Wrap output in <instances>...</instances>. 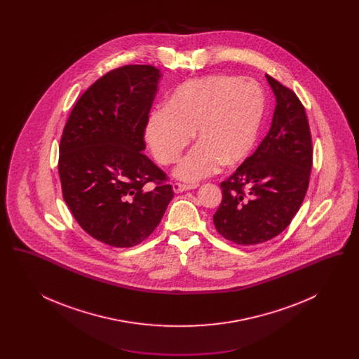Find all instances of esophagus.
<instances>
[{
  "label": "esophagus",
  "instance_id": "esophagus-1",
  "mask_svg": "<svg viewBox=\"0 0 359 359\" xmlns=\"http://www.w3.org/2000/svg\"><path fill=\"white\" fill-rule=\"evenodd\" d=\"M198 187V184H183V183H173L172 184V189L173 192L179 194V192H184V191H189L194 188Z\"/></svg>",
  "mask_w": 359,
  "mask_h": 359
}]
</instances>
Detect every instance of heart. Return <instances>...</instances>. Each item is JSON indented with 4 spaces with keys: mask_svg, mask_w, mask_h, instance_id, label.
<instances>
[{
    "mask_svg": "<svg viewBox=\"0 0 359 359\" xmlns=\"http://www.w3.org/2000/svg\"><path fill=\"white\" fill-rule=\"evenodd\" d=\"M265 93L253 79L208 75L177 86L165 107L154 110L145 141L163 165L177 161L192 138L199 141L175 170V176L198 182L223 164L238 165L252 154L265 116Z\"/></svg>",
    "mask_w": 359,
    "mask_h": 359,
    "instance_id": "b5f03b06",
    "label": "heart"
}]
</instances>
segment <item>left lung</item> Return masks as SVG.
Here are the masks:
<instances>
[{
  "instance_id": "8db88e82",
  "label": "left lung",
  "mask_w": 359,
  "mask_h": 359,
  "mask_svg": "<svg viewBox=\"0 0 359 359\" xmlns=\"http://www.w3.org/2000/svg\"><path fill=\"white\" fill-rule=\"evenodd\" d=\"M276 109L268 135L227 180L214 214L218 233L256 245L287 229L307 194L312 141L306 109L288 87L266 75Z\"/></svg>"
}]
</instances>
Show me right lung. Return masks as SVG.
I'll use <instances>...</instances> for the list:
<instances>
[{
	"label": "right lung",
	"instance_id": "1",
	"mask_svg": "<svg viewBox=\"0 0 359 359\" xmlns=\"http://www.w3.org/2000/svg\"><path fill=\"white\" fill-rule=\"evenodd\" d=\"M160 69H113L75 103L59 148L65 202L93 238L132 248L154 233L173 198L167 176L142 154ZM154 181L152 191L144 184Z\"/></svg>",
	"mask_w": 359,
	"mask_h": 359
}]
</instances>
